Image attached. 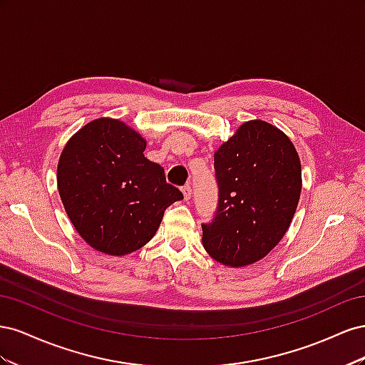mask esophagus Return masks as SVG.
Instances as JSON below:
<instances>
[{"label": "esophagus", "mask_w": 365, "mask_h": 365, "mask_svg": "<svg viewBox=\"0 0 365 365\" xmlns=\"http://www.w3.org/2000/svg\"><path fill=\"white\" fill-rule=\"evenodd\" d=\"M182 195H184V200L185 201H189L190 200V197H192V187L189 185V184H187V185H184L182 187Z\"/></svg>", "instance_id": "esophagus-1"}]
</instances>
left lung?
<instances>
[{"instance_id": "obj_1", "label": "left lung", "mask_w": 365, "mask_h": 365, "mask_svg": "<svg viewBox=\"0 0 365 365\" xmlns=\"http://www.w3.org/2000/svg\"><path fill=\"white\" fill-rule=\"evenodd\" d=\"M219 205L202 245L231 268L263 259L288 231L302 193V164L289 137L250 120L215 152Z\"/></svg>"}]
</instances>
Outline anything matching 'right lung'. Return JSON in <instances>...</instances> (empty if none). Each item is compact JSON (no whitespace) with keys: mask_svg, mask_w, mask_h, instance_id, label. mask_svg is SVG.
Returning a JSON list of instances; mask_svg holds the SVG:
<instances>
[{"mask_svg":"<svg viewBox=\"0 0 365 365\" xmlns=\"http://www.w3.org/2000/svg\"><path fill=\"white\" fill-rule=\"evenodd\" d=\"M145 149L138 132L102 117L77 130L61 153L58 190L65 212L86 244L108 256L145 247L164 210L184 197Z\"/></svg>","mask_w":365,"mask_h":365,"instance_id":"obj_1","label":"right lung"}]
</instances>
